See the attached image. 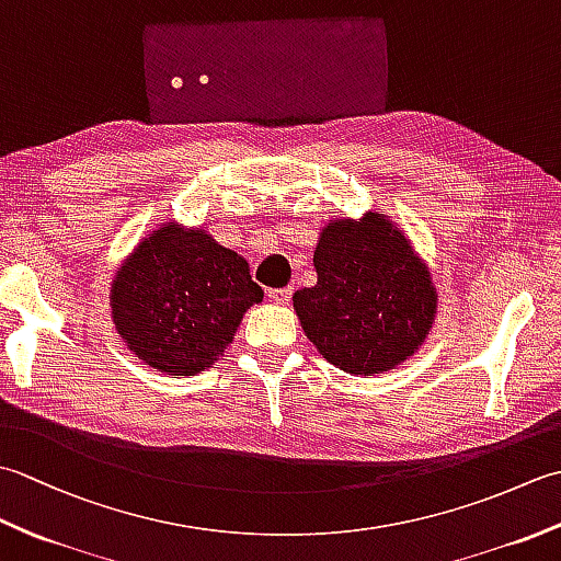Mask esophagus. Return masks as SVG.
I'll list each match as a JSON object with an SVG mask.
<instances>
[{"label":"esophagus","instance_id":"esophagus-1","mask_svg":"<svg viewBox=\"0 0 561 561\" xmlns=\"http://www.w3.org/2000/svg\"><path fill=\"white\" fill-rule=\"evenodd\" d=\"M291 289L287 287V289H270L267 291V296H270V301L272 304H279V306H284V304H289L291 301Z\"/></svg>","mask_w":561,"mask_h":561}]
</instances>
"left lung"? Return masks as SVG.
I'll list each match as a JSON object with an SVG mask.
<instances>
[{
	"instance_id": "1",
	"label": "left lung",
	"mask_w": 561,
	"mask_h": 561,
	"mask_svg": "<svg viewBox=\"0 0 561 561\" xmlns=\"http://www.w3.org/2000/svg\"><path fill=\"white\" fill-rule=\"evenodd\" d=\"M318 282L294 294V311L323 359L352 376L408 362L436 320L438 294L426 260L388 214L330 219L320 229Z\"/></svg>"
}]
</instances>
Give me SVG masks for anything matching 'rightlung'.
<instances>
[{
    "instance_id": "obj_1",
    "label": "right lung",
    "mask_w": 561,
    "mask_h": 561,
    "mask_svg": "<svg viewBox=\"0 0 561 561\" xmlns=\"http://www.w3.org/2000/svg\"><path fill=\"white\" fill-rule=\"evenodd\" d=\"M262 289L243 255L199 226L163 221L133 248L111 282V318L127 350L165 376L219 362Z\"/></svg>"
}]
</instances>
